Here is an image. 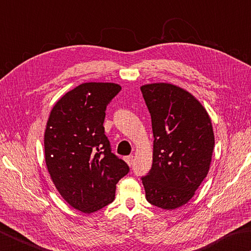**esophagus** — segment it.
Listing matches in <instances>:
<instances>
[{
    "mask_svg": "<svg viewBox=\"0 0 251 251\" xmlns=\"http://www.w3.org/2000/svg\"><path fill=\"white\" fill-rule=\"evenodd\" d=\"M125 161H126V163L130 166V165L132 164V161H134V156H132V155L126 156V158H125Z\"/></svg>",
    "mask_w": 251,
    "mask_h": 251,
    "instance_id": "34e87169",
    "label": "esophagus"
}]
</instances>
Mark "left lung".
<instances>
[{"mask_svg": "<svg viewBox=\"0 0 251 251\" xmlns=\"http://www.w3.org/2000/svg\"><path fill=\"white\" fill-rule=\"evenodd\" d=\"M151 114L153 154L142 178L148 202L174 210L194 197L210 170L214 132L207 110L197 98L168 82L140 87Z\"/></svg>", "mask_w": 251, "mask_h": 251, "instance_id": "left-lung-1", "label": "left lung"}]
</instances>
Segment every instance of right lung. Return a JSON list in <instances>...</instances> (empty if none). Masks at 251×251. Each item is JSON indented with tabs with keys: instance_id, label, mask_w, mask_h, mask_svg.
<instances>
[{
	"instance_id": "right-lung-1",
	"label": "right lung",
	"mask_w": 251,
	"mask_h": 251,
	"mask_svg": "<svg viewBox=\"0 0 251 251\" xmlns=\"http://www.w3.org/2000/svg\"><path fill=\"white\" fill-rule=\"evenodd\" d=\"M122 89L114 82H83L54 104L44 130V159L54 186L66 202L93 213L115 198L128 173L104 135L106 105Z\"/></svg>"
}]
</instances>
